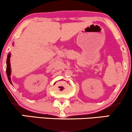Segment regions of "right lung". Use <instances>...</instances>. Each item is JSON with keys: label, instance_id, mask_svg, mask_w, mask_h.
<instances>
[{"label": "right lung", "instance_id": "1", "mask_svg": "<svg viewBox=\"0 0 132 132\" xmlns=\"http://www.w3.org/2000/svg\"><path fill=\"white\" fill-rule=\"evenodd\" d=\"M10 54L9 53L7 56V68H6V72H7V77H8L9 81H10V82L11 83V81H10V72H11V69H10ZM12 84V83H11Z\"/></svg>", "mask_w": 132, "mask_h": 132}]
</instances>
